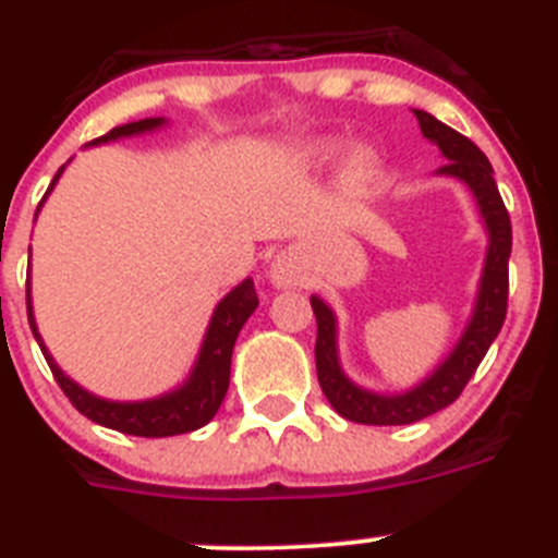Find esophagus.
Here are the masks:
<instances>
[{"mask_svg":"<svg viewBox=\"0 0 558 558\" xmlns=\"http://www.w3.org/2000/svg\"><path fill=\"white\" fill-rule=\"evenodd\" d=\"M270 282L274 288H295V284L302 282V263H299V256L293 251H282V254H276V259L270 263Z\"/></svg>","mask_w":558,"mask_h":558,"instance_id":"1","label":"esophagus"}]
</instances>
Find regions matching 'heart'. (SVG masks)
Segmentation results:
<instances>
[{
    "instance_id": "heart-1",
    "label": "heart",
    "mask_w": 558,
    "mask_h": 558,
    "mask_svg": "<svg viewBox=\"0 0 558 558\" xmlns=\"http://www.w3.org/2000/svg\"><path fill=\"white\" fill-rule=\"evenodd\" d=\"M340 147L343 145H340L338 140H318L313 142V145H307V150H304V161L313 167L329 165V161L340 153ZM374 165H377V159H374V153L368 150V147H354V150L347 156V161H343V181L352 186L363 184V181L372 179Z\"/></svg>"
}]
</instances>
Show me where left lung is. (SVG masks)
<instances>
[{"mask_svg":"<svg viewBox=\"0 0 558 558\" xmlns=\"http://www.w3.org/2000/svg\"><path fill=\"white\" fill-rule=\"evenodd\" d=\"M413 113L422 128V136L430 140L447 159L445 167H438V175H450L470 186L489 245H486L475 307H472L466 329L452 352L438 363L436 372L427 374L411 391L377 393L352 383L338 357V318L322 295H310L315 322H318V338H315L318 383L329 405L357 425H413L418 418L433 416L441 408L452 405L489 352L492 340L497 338L506 322V304H509L511 220L497 192L489 159L483 156L475 142L452 131L445 122H438L433 113L418 111V108H413Z\"/></svg>","mask_w":558,"mask_h":558,"instance_id":"left-lung-1","label":"left lung"}]
</instances>
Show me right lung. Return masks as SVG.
Returning <instances> with one entry per match:
<instances>
[{
  "label": "right lung",
  "mask_w": 558,
  "mask_h": 558,
  "mask_svg": "<svg viewBox=\"0 0 558 558\" xmlns=\"http://www.w3.org/2000/svg\"><path fill=\"white\" fill-rule=\"evenodd\" d=\"M165 125H167L165 117H147V120L128 122V125L113 128V131H108L106 136L88 142V145H106V142L125 140V136H140V133L159 131V128ZM66 165L56 172V179H52V184H49L47 195L52 192V186L58 184V179H61V172L66 170ZM47 195H44L41 204H38V211H41ZM256 304H259V299H256L254 279H243L234 290H229V293L220 299L215 313H211V322L209 327H206L198 357H195V363H192L190 377H186L179 388H172V391L159 393V397H153V399L117 402V399H102L97 397V393L86 391L83 386H77L75 379L69 377V374L58 366L56 357L49 354L47 343H44L41 332H38L36 327V315H33V299H29V279H27L29 329H33V335H36L38 347H41L44 357H47V366L52 368L58 386H61V391L66 393L69 402H72L83 416L97 422V425L128 433V436H142V438L181 436V433L198 430V427H204L206 422L215 418L218 408L223 405L226 391H229L234 340L236 335H240V329H243V324L251 318V313L256 310Z\"/></svg>",
  "instance_id": "1"
}]
</instances>
